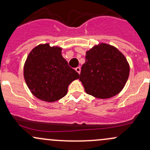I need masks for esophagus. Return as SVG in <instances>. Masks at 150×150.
<instances>
[{"mask_svg":"<svg viewBox=\"0 0 150 150\" xmlns=\"http://www.w3.org/2000/svg\"><path fill=\"white\" fill-rule=\"evenodd\" d=\"M75 70H76V71L77 72V73H78L79 74H80V70H81L80 67H77V68H75Z\"/></svg>","mask_w":150,"mask_h":150,"instance_id":"esophagus-1","label":"esophagus"}]
</instances>
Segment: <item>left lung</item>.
Here are the masks:
<instances>
[{
    "label": "left lung",
    "mask_w": 150,
    "mask_h": 150,
    "mask_svg": "<svg viewBox=\"0 0 150 150\" xmlns=\"http://www.w3.org/2000/svg\"><path fill=\"white\" fill-rule=\"evenodd\" d=\"M80 75L87 94L108 99L120 93L130 73L126 58L115 46L99 43L86 52Z\"/></svg>",
    "instance_id": "left-lung-1"
}]
</instances>
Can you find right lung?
Returning <instances> with one entry per match:
<instances>
[{"label": "right lung", "mask_w": 150, "mask_h": 150, "mask_svg": "<svg viewBox=\"0 0 150 150\" xmlns=\"http://www.w3.org/2000/svg\"><path fill=\"white\" fill-rule=\"evenodd\" d=\"M62 48L49 43L34 47L24 65V78L34 97L47 102L64 97L72 82L80 75L61 55Z\"/></svg>", "instance_id": "right-lung-1"}]
</instances>
